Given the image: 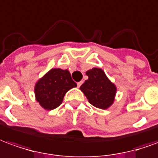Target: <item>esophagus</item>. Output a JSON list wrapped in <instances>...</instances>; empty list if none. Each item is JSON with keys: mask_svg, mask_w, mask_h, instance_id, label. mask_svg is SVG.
Here are the masks:
<instances>
[{"mask_svg": "<svg viewBox=\"0 0 158 158\" xmlns=\"http://www.w3.org/2000/svg\"><path fill=\"white\" fill-rule=\"evenodd\" d=\"M81 84H82V81H79V82H77V87H78V88H80Z\"/></svg>", "mask_w": 158, "mask_h": 158, "instance_id": "obj_1", "label": "esophagus"}]
</instances>
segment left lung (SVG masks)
Returning <instances> with one entry per match:
<instances>
[{
  "label": "left lung",
  "instance_id": "1",
  "mask_svg": "<svg viewBox=\"0 0 158 158\" xmlns=\"http://www.w3.org/2000/svg\"><path fill=\"white\" fill-rule=\"evenodd\" d=\"M86 75L88 79L80 87V89L87 97L88 102L99 109L109 108L114 102L117 93L115 84L99 68H93L88 70Z\"/></svg>",
  "mask_w": 158,
  "mask_h": 158
}]
</instances>
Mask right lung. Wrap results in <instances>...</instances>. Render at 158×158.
Wrapping results in <instances>:
<instances>
[{
	"instance_id": "obj_1",
	"label": "right lung",
	"mask_w": 158,
	"mask_h": 158,
	"mask_svg": "<svg viewBox=\"0 0 158 158\" xmlns=\"http://www.w3.org/2000/svg\"><path fill=\"white\" fill-rule=\"evenodd\" d=\"M77 87L68 70L51 69L39 79L35 86V99L48 110L57 108L62 104L64 94Z\"/></svg>"
}]
</instances>
